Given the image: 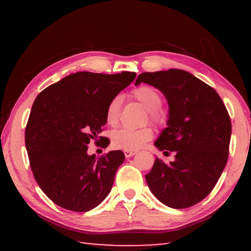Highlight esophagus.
Wrapping results in <instances>:
<instances>
[{
    "label": "esophagus",
    "instance_id": "esophagus-1",
    "mask_svg": "<svg viewBox=\"0 0 251 251\" xmlns=\"http://www.w3.org/2000/svg\"><path fill=\"white\" fill-rule=\"evenodd\" d=\"M136 151H124V154H125V157L126 158H129V157H131V156H134L135 154H136Z\"/></svg>",
    "mask_w": 251,
    "mask_h": 251
}]
</instances>
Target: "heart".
<instances>
[{"label": "heart", "mask_w": 251, "mask_h": 251, "mask_svg": "<svg viewBox=\"0 0 251 251\" xmlns=\"http://www.w3.org/2000/svg\"><path fill=\"white\" fill-rule=\"evenodd\" d=\"M131 96L138 100L144 107L147 109L148 117L152 124L161 126L167 122V110L160 106L161 95L160 93L151 86H139L131 92ZM122 100L120 96L114 97L106 107L105 118L107 124L110 126H116L120 122ZM152 130L150 127L141 129L122 128L114 131L112 135V144L114 147L124 151H137L143 147L152 138Z\"/></svg>", "instance_id": "b5f03b06"}]
</instances>
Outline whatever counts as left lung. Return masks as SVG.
Wrapping results in <instances>:
<instances>
[{"label": "left lung", "instance_id": "obj_1", "mask_svg": "<svg viewBox=\"0 0 251 251\" xmlns=\"http://www.w3.org/2000/svg\"><path fill=\"white\" fill-rule=\"evenodd\" d=\"M150 84L163 93L169 106L167 127L155 146L175 160L156 157L145 176L151 192L175 209L196 205L210 194L227 164L231 122L214 88L182 70L138 75L135 85Z\"/></svg>", "mask_w": 251, "mask_h": 251}]
</instances>
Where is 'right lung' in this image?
<instances>
[{"instance_id":"right-lung-1","label":"right lung","mask_w":251,"mask_h":251,"mask_svg":"<svg viewBox=\"0 0 251 251\" xmlns=\"http://www.w3.org/2000/svg\"><path fill=\"white\" fill-rule=\"evenodd\" d=\"M136 77L134 72H77L50 85L34 100L25 129L29 166L41 189L54 203L85 212L107 197L122 151L100 158L87 145L106 124V107ZM108 138L103 145L108 146Z\"/></svg>"}]
</instances>
